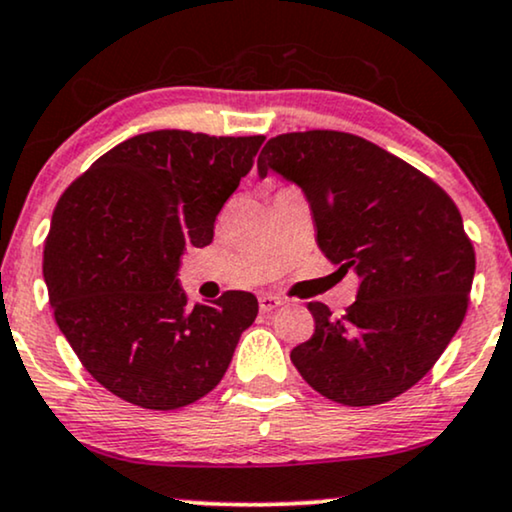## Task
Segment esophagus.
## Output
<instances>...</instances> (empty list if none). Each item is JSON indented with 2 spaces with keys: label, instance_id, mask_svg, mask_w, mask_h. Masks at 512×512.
<instances>
[{
  "label": "esophagus",
  "instance_id": "esophagus-1",
  "mask_svg": "<svg viewBox=\"0 0 512 512\" xmlns=\"http://www.w3.org/2000/svg\"><path fill=\"white\" fill-rule=\"evenodd\" d=\"M280 305H284V298H280V296H275V294L258 296V308H261V313H272V310H277Z\"/></svg>",
  "mask_w": 512,
  "mask_h": 512
}]
</instances>
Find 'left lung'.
I'll list each match as a JSON object with an SVG mask.
<instances>
[{
  "mask_svg": "<svg viewBox=\"0 0 512 512\" xmlns=\"http://www.w3.org/2000/svg\"><path fill=\"white\" fill-rule=\"evenodd\" d=\"M268 171L305 192L322 254L360 277L345 315L308 303L315 334L291 362L327 400L390 402L433 369L466 317L475 249L459 207L433 178L343 131L270 138L258 176Z\"/></svg>",
  "mask_w": 512,
  "mask_h": 512,
  "instance_id": "1",
  "label": "left lung"
}]
</instances>
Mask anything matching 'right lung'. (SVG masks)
<instances>
[{
  "label": "right lung",
  "mask_w": 512,
  "mask_h": 512,
  "mask_svg": "<svg viewBox=\"0 0 512 512\" xmlns=\"http://www.w3.org/2000/svg\"><path fill=\"white\" fill-rule=\"evenodd\" d=\"M265 136L162 129L98 157L58 199L44 282L58 329L112 395L169 411L211 393L258 315L249 291L188 303L185 247H207Z\"/></svg>",
  "instance_id": "add662e5"
}]
</instances>
